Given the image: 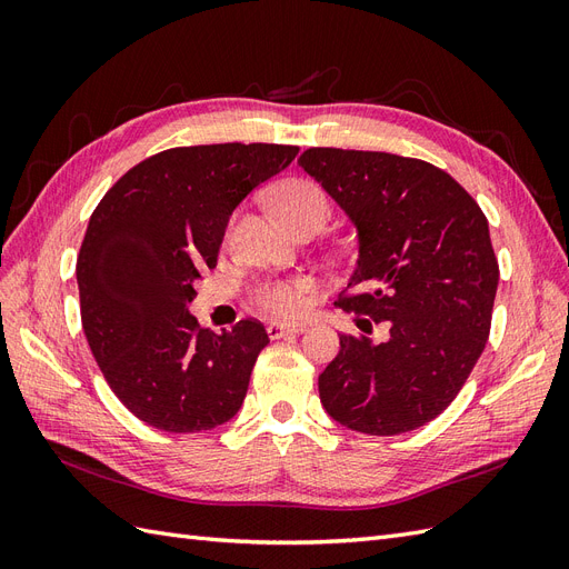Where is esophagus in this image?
<instances>
[{
    "label": "esophagus",
    "mask_w": 569,
    "mask_h": 569,
    "mask_svg": "<svg viewBox=\"0 0 569 569\" xmlns=\"http://www.w3.org/2000/svg\"><path fill=\"white\" fill-rule=\"evenodd\" d=\"M301 332H306V325H280V322L268 325V337L270 339H282L287 335H301Z\"/></svg>",
    "instance_id": "obj_1"
}]
</instances>
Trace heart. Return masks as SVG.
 I'll list each match as a JSON object with an SVG mask.
<instances>
[{"instance_id": "heart-1", "label": "heart", "mask_w": 569, "mask_h": 569, "mask_svg": "<svg viewBox=\"0 0 569 569\" xmlns=\"http://www.w3.org/2000/svg\"><path fill=\"white\" fill-rule=\"evenodd\" d=\"M270 201L274 213L280 216L284 226L295 232L303 222L318 220L320 226L330 216V199L325 189L306 178H287L272 187ZM313 282L308 278L297 280H268L253 289V301L261 311L282 318L297 320L308 308V291Z\"/></svg>"}]
</instances>
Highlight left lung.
<instances>
[{
  "instance_id": "1",
  "label": "left lung",
  "mask_w": 569,
  "mask_h": 569,
  "mask_svg": "<svg viewBox=\"0 0 569 569\" xmlns=\"http://www.w3.org/2000/svg\"><path fill=\"white\" fill-rule=\"evenodd\" d=\"M299 166L358 230V266L337 306L366 335L318 377L320 401L356 432L393 437L451 406L487 347L498 261L479 203L446 173L387 151L311 147ZM383 327L381 339L369 335Z\"/></svg>"
}]
</instances>
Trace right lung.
Returning a JSON list of instances; mask_svg holds the SVG:
<instances>
[{"instance_id":"1","label":"right lung","mask_w":569,"mask_h":569,"mask_svg":"<svg viewBox=\"0 0 569 569\" xmlns=\"http://www.w3.org/2000/svg\"><path fill=\"white\" fill-rule=\"evenodd\" d=\"M299 153L289 144L176 147L144 159L94 209L78 253L80 318L97 366L134 418L192 435L237 416L266 327L213 335L189 316L228 220Z\"/></svg>"}]
</instances>
